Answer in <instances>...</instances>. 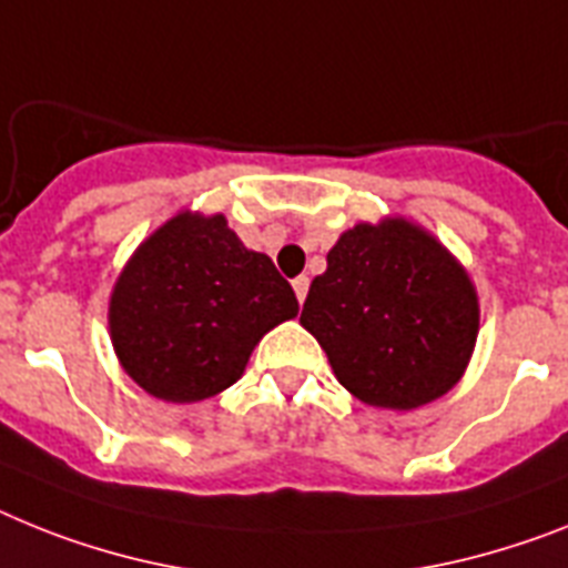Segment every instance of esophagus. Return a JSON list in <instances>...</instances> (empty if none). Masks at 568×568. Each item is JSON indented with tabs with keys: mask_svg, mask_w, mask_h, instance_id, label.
Segmentation results:
<instances>
[{
	"mask_svg": "<svg viewBox=\"0 0 568 568\" xmlns=\"http://www.w3.org/2000/svg\"><path fill=\"white\" fill-rule=\"evenodd\" d=\"M292 285H294V294H297V300L303 303L308 294V276H297V280H292Z\"/></svg>",
	"mask_w": 568,
	"mask_h": 568,
	"instance_id": "obj_1",
	"label": "esophagus"
}]
</instances>
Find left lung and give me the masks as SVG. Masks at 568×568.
Returning a JSON list of instances; mask_svg holds the SVG:
<instances>
[{
  "label": "left lung",
  "instance_id": "1",
  "mask_svg": "<svg viewBox=\"0 0 568 568\" xmlns=\"http://www.w3.org/2000/svg\"><path fill=\"white\" fill-rule=\"evenodd\" d=\"M300 323L357 402L404 413L459 384L479 335V294L427 227L384 216L341 233Z\"/></svg>",
  "mask_w": 568,
  "mask_h": 568
}]
</instances>
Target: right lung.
Listing matches in <instances>:
<instances>
[{"mask_svg":"<svg viewBox=\"0 0 568 568\" xmlns=\"http://www.w3.org/2000/svg\"><path fill=\"white\" fill-rule=\"evenodd\" d=\"M297 312L271 256L242 245L222 213L179 211L114 280L109 337L144 393L193 404L236 384L256 343Z\"/></svg>","mask_w":568,"mask_h":568,"instance_id":"add662e5","label":"right lung"}]
</instances>
